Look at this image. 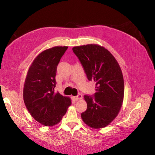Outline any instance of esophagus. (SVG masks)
<instances>
[{
    "label": "esophagus",
    "instance_id": "1",
    "mask_svg": "<svg viewBox=\"0 0 155 155\" xmlns=\"http://www.w3.org/2000/svg\"><path fill=\"white\" fill-rule=\"evenodd\" d=\"M73 98L75 100H76V101L79 100V99H82V95H81V94H78V95H77V96H75V97H73Z\"/></svg>",
    "mask_w": 155,
    "mask_h": 155
}]
</instances>
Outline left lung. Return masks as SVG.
Returning <instances> with one entry per match:
<instances>
[{"label": "left lung", "instance_id": "8db88e82", "mask_svg": "<svg viewBox=\"0 0 155 155\" xmlns=\"http://www.w3.org/2000/svg\"><path fill=\"white\" fill-rule=\"evenodd\" d=\"M73 51L82 64L87 78L95 83L94 97L84 95V123L94 129L108 126L117 116L124 99L123 73L114 56L104 47L89 44L75 46Z\"/></svg>", "mask_w": 155, "mask_h": 155}]
</instances>
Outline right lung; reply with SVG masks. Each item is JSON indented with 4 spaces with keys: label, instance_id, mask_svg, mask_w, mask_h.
<instances>
[{
    "label": "right lung",
    "instance_id": "1",
    "mask_svg": "<svg viewBox=\"0 0 155 155\" xmlns=\"http://www.w3.org/2000/svg\"><path fill=\"white\" fill-rule=\"evenodd\" d=\"M68 46H54L39 53L30 66L23 99L30 114L45 126L59 123L71 104L70 98L54 93L57 66Z\"/></svg>",
    "mask_w": 155,
    "mask_h": 155
}]
</instances>
